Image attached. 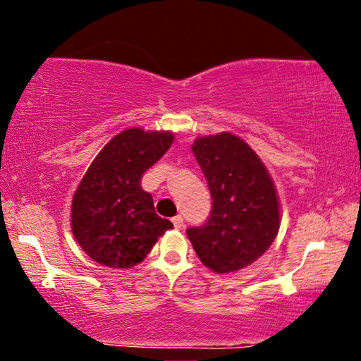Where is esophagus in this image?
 Wrapping results in <instances>:
<instances>
[{
  "label": "esophagus",
  "instance_id": "34e87169",
  "mask_svg": "<svg viewBox=\"0 0 361 361\" xmlns=\"http://www.w3.org/2000/svg\"><path fill=\"white\" fill-rule=\"evenodd\" d=\"M172 223L175 226V229H181L183 228V216L176 215L175 218H172Z\"/></svg>",
  "mask_w": 361,
  "mask_h": 361
}]
</instances>
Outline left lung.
Returning a JSON list of instances; mask_svg holds the SVG:
<instances>
[{
	"label": "left lung",
	"instance_id": "left-lung-1",
	"mask_svg": "<svg viewBox=\"0 0 361 361\" xmlns=\"http://www.w3.org/2000/svg\"><path fill=\"white\" fill-rule=\"evenodd\" d=\"M192 151L213 202L207 221L186 231L188 239L212 271H240L276 239L280 226L276 186L256 152L232 133L200 137Z\"/></svg>",
	"mask_w": 361,
	"mask_h": 361
}]
</instances>
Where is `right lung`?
<instances>
[{
	"label": "right lung",
	"mask_w": 361,
	"mask_h": 361,
	"mask_svg": "<svg viewBox=\"0 0 361 361\" xmlns=\"http://www.w3.org/2000/svg\"><path fill=\"white\" fill-rule=\"evenodd\" d=\"M170 132L127 129L109 140L94 159L73 197L71 229L95 262L129 269L145 259L173 224L154 212L143 173L166 154Z\"/></svg>",
	"instance_id": "obj_1"
}]
</instances>
